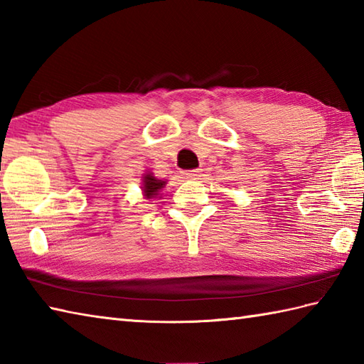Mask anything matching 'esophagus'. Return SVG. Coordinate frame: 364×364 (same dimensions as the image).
<instances>
[{"label": "esophagus", "instance_id": "esophagus-1", "mask_svg": "<svg viewBox=\"0 0 364 364\" xmlns=\"http://www.w3.org/2000/svg\"><path fill=\"white\" fill-rule=\"evenodd\" d=\"M202 175V170L196 168V170H188V172H183V176L188 178V180H197V178Z\"/></svg>", "mask_w": 364, "mask_h": 364}]
</instances>
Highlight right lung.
Returning <instances> with one entry per match:
<instances>
[{"instance_id":"add662e5","label":"right lung","mask_w":364,"mask_h":364,"mask_svg":"<svg viewBox=\"0 0 364 364\" xmlns=\"http://www.w3.org/2000/svg\"><path fill=\"white\" fill-rule=\"evenodd\" d=\"M164 186L166 181L158 180L156 176H153V173H145L142 176V192L145 198H154L159 196V192Z\"/></svg>"}]
</instances>
